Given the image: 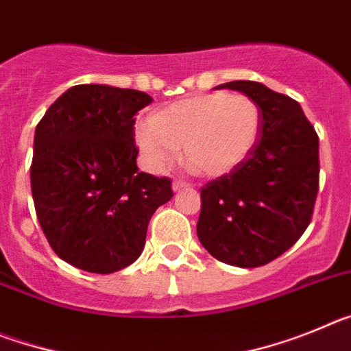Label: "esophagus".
<instances>
[{
    "instance_id": "34e87169",
    "label": "esophagus",
    "mask_w": 351,
    "mask_h": 351,
    "mask_svg": "<svg viewBox=\"0 0 351 351\" xmlns=\"http://www.w3.org/2000/svg\"><path fill=\"white\" fill-rule=\"evenodd\" d=\"M190 182L188 181H182V179H178V181H173L172 188L173 191H179V190H184V188H190Z\"/></svg>"
}]
</instances>
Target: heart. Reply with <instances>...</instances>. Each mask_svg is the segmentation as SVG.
<instances>
[{
  "mask_svg": "<svg viewBox=\"0 0 351 351\" xmlns=\"http://www.w3.org/2000/svg\"><path fill=\"white\" fill-rule=\"evenodd\" d=\"M262 112L246 95L207 93L163 108L137 125L135 138L145 163L163 170L179 147L204 176L219 178L237 169L255 149Z\"/></svg>",
  "mask_w": 351,
  "mask_h": 351,
  "instance_id": "heart-1",
  "label": "heart"
}]
</instances>
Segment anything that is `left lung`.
I'll list each match as a JSON object with an SVG mask.
<instances>
[{"label":"left lung","mask_w":351,"mask_h":351,"mask_svg":"<svg viewBox=\"0 0 351 351\" xmlns=\"http://www.w3.org/2000/svg\"><path fill=\"white\" fill-rule=\"evenodd\" d=\"M218 88L255 100L262 128L237 169L202 186L197 235L219 262L262 267L290 250L311 223L320 182L318 135L290 96L253 80Z\"/></svg>","instance_id":"1"}]
</instances>
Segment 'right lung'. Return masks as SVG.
Segmentation results:
<instances>
[{"label": "right lung", "mask_w": 351, "mask_h": 351, "mask_svg": "<svg viewBox=\"0 0 351 351\" xmlns=\"http://www.w3.org/2000/svg\"><path fill=\"white\" fill-rule=\"evenodd\" d=\"M153 98L135 89L80 84L47 108L35 132L31 193L54 253L77 269L110 274L144 250L154 210L172 181L141 172L135 114Z\"/></svg>", "instance_id": "obj_1"}]
</instances>
